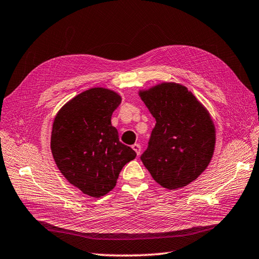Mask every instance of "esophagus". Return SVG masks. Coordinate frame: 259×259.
I'll return each mask as SVG.
<instances>
[{
	"label": "esophagus",
	"mask_w": 259,
	"mask_h": 259,
	"mask_svg": "<svg viewBox=\"0 0 259 259\" xmlns=\"http://www.w3.org/2000/svg\"><path fill=\"white\" fill-rule=\"evenodd\" d=\"M132 149H133L135 152H136V154L137 155H140L141 154V151H142V147H141V145L140 144H134L133 146H132Z\"/></svg>",
	"instance_id": "obj_1"
}]
</instances>
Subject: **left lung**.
<instances>
[{
	"instance_id": "8db88e82",
	"label": "left lung",
	"mask_w": 259,
	"mask_h": 259,
	"mask_svg": "<svg viewBox=\"0 0 259 259\" xmlns=\"http://www.w3.org/2000/svg\"><path fill=\"white\" fill-rule=\"evenodd\" d=\"M139 95L156 120L142 162L163 188L188 186L213 155L215 130L209 112L180 83L162 82Z\"/></svg>"
}]
</instances>
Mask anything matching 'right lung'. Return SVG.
Returning <instances> with one entry per match:
<instances>
[{"mask_svg":"<svg viewBox=\"0 0 259 259\" xmlns=\"http://www.w3.org/2000/svg\"><path fill=\"white\" fill-rule=\"evenodd\" d=\"M122 97L96 87L63 105L51 132V152L62 176L82 193L103 197L116 186L119 172L136 153L120 143L110 123Z\"/></svg>","mask_w":259,"mask_h":259,"instance_id":"add662e5","label":"right lung"}]
</instances>
